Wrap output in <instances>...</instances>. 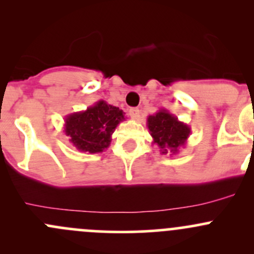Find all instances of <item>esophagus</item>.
I'll list each match as a JSON object with an SVG mask.
<instances>
[{
    "instance_id": "esophagus-1",
    "label": "esophagus",
    "mask_w": 254,
    "mask_h": 254,
    "mask_svg": "<svg viewBox=\"0 0 254 254\" xmlns=\"http://www.w3.org/2000/svg\"><path fill=\"white\" fill-rule=\"evenodd\" d=\"M129 114H130V117L132 118V119H137V118H139V115H140V111L137 108H130L129 109Z\"/></svg>"
}]
</instances>
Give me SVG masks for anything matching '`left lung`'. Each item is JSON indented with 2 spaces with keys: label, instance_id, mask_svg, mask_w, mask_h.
Listing matches in <instances>:
<instances>
[{
  "label": "left lung",
  "instance_id": "left-lung-1",
  "mask_svg": "<svg viewBox=\"0 0 254 254\" xmlns=\"http://www.w3.org/2000/svg\"><path fill=\"white\" fill-rule=\"evenodd\" d=\"M146 124L153 139L152 143L157 145L162 155H177L190 135V127L178 120L167 109H160L148 115Z\"/></svg>",
  "mask_w": 254,
  "mask_h": 254
}]
</instances>
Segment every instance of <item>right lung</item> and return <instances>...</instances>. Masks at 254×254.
I'll return each mask as SVG.
<instances>
[{"mask_svg":"<svg viewBox=\"0 0 254 254\" xmlns=\"http://www.w3.org/2000/svg\"><path fill=\"white\" fill-rule=\"evenodd\" d=\"M124 114L118 107L98 101L86 111L66 115L64 131L78 151L103 152L111 145L115 127L125 120Z\"/></svg>","mask_w":254,"mask_h":254,"instance_id":"1","label":"right lung"}]
</instances>
